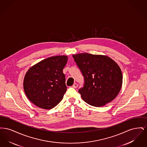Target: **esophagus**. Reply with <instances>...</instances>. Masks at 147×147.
Here are the masks:
<instances>
[{"label": "esophagus", "instance_id": "esophagus-1", "mask_svg": "<svg viewBox=\"0 0 147 147\" xmlns=\"http://www.w3.org/2000/svg\"><path fill=\"white\" fill-rule=\"evenodd\" d=\"M72 86H73V88H75V89L77 88V87H78V84H77V83H74V84Z\"/></svg>", "mask_w": 147, "mask_h": 147}]
</instances>
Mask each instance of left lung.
Listing matches in <instances>:
<instances>
[{
	"mask_svg": "<svg viewBox=\"0 0 147 147\" xmlns=\"http://www.w3.org/2000/svg\"><path fill=\"white\" fill-rule=\"evenodd\" d=\"M72 56L84 77V87L78 92L84 101L95 107L112 101L122 85V73L119 65L104 55L82 53Z\"/></svg>",
	"mask_w": 147,
	"mask_h": 147,
	"instance_id": "1",
	"label": "left lung"
}]
</instances>
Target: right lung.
<instances>
[{"mask_svg":"<svg viewBox=\"0 0 147 147\" xmlns=\"http://www.w3.org/2000/svg\"><path fill=\"white\" fill-rule=\"evenodd\" d=\"M68 58L67 56L51 57L27 71L24 79V90L34 105L49 110L62 100L67 90L63 70Z\"/></svg>","mask_w":147,"mask_h":147,"instance_id":"obj_1","label":"right lung"}]
</instances>
